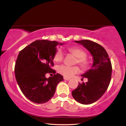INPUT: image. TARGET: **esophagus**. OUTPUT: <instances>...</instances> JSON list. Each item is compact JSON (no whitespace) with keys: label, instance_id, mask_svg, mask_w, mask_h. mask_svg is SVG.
Listing matches in <instances>:
<instances>
[{"label":"esophagus","instance_id":"34e87169","mask_svg":"<svg viewBox=\"0 0 126 126\" xmlns=\"http://www.w3.org/2000/svg\"><path fill=\"white\" fill-rule=\"evenodd\" d=\"M63 79H64L65 80H66V81H69V80H70V79L69 78H66V77H63Z\"/></svg>","mask_w":126,"mask_h":126}]
</instances>
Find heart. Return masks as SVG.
<instances>
[{
    "mask_svg": "<svg viewBox=\"0 0 126 126\" xmlns=\"http://www.w3.org/2000/svg\"><path fill=\"white\" fill-rule=\"evenodd\" d=\"M71 54L76 57L74 63H78L83 70L88 69L90 66L91 61L89 58L86 57V52L80 47H69L67 49ZM63 59V53L61 50L58 49L54 53L53 60L56 63H60ZM57 72L61 75L66 78L72 77L74 74L79 72V69L78 66H68L66 65H61L57 67Z\"/></svg>",
    "mask_w": 126,
    "mask_h": 126,
    "instance_id": "b5f03b06",
    "label": "heart"
}]
</instances>
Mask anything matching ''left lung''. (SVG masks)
I'll list each match as a JSON object with an SVG mask.
<instances>
[{
	"instance_id": "obj_1",
	"label": "left lung",
	"mask_w": 126,
	"mask_h": 126,
	"mask_svg": "<svg viewBox=\"0 0 126 126\" xmlns=\"http://www.w3.org/2000/svg\"><path fill=\"white\" fill-rule=\"evenodd\" d=\"M75 42L83 45L91 53L94 63L92 68L82 75L88 81L79 83L72 94L78 102L89 105L98 101L108 88L111 78V63L105 48L99 44L88 40Z\"/></svg>"
}]
</instances>
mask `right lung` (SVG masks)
<instances>
[{"label": "right lung", "mask_w": 126, "mask_h": 126, "mask_svg": "<svg viewBox=\"0 0 126 126\" xmlns=\"http://www.w3.org/2000/svg\"><path fill=\"white\" fill-rule=\"evenodd\" d=\"M56 41L36 40L20 50L15 65V74L23 94L31 101L44 103L53 97L56 87L63 77L52 69ZM47 73L54 76L45 77Z\"/></svg>", "instance_id": "add662e5"}]
</instances>
